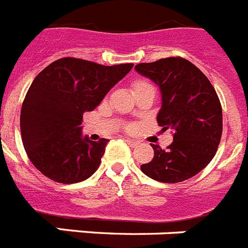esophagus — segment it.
<instances>
[{"mask_svg": "<svg viewBox=\"0 0 248 248\" xmlns=\"http://www.w3.org/2000/svg\"><path fill=\"white\" fill-rule=\"evenodd\" d=\"M125 142H126V144H128V146H129V147H137V146H138V142H137V140H125Z\"/></svg>", "mask_w": 248, "mask_h": 248, "instance_id": "34e87169", "label": "esophagus"}]
</instances>
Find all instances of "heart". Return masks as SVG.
I'll return each mask as SVG.
<instances>
[{
  "label": "heart",
  "instance_id": "1",
  "mask_svg": "<svg viewBox=\"0 0 248 248\" xmlns=\"http://www.w3.org/2000/svg\"><path fill=\"white\" fill-rule=\"evenodd\" d=\"M147 87H151V84H148L147 82H143V80H137V82L133 83V92L134 91L142 90V88H147Z\"/></svg>",
  "mask_w": 248,
  "mask_h": 248
}]
</instances>
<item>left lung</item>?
<instances>
[{
	"instance_id": "obj_1",
	"label": "left lung",
	"mask_w": 248,
	"mask_h": 248,
	"mask_svg": "<svg viewBox=\"0 0 248 248\" xmlns=\"http://www.w3.org/2000/svg\"><path fill=\"white\" fill-rule=\"evenodd\" d=\"M161 92L157 114L162 129H173V143L155 155L140 170L162 183H179L195 177L217 154L223 132V112L217 92L202 71L182 57H168L136 65Z\"/></svg>"
}]
</instances>
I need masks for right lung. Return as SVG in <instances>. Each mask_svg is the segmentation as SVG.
<instances>
[{
    "label": "right lung",
    "instance_id": "add662e5",
    "mask_svg": "<svg viewBox=\"0 0 248 248\" xmlns=\"http://www.w3.org/2000/svg\"><path fill=\"white\" fill-rule=\"evenodd\" d=\"M132 68L64 57L35 77L21 106L20 129L28 157L43 175L71 184L98 169L108 140L83 136V114L93 111Z\"/></svg>",
    "mask_w": 248,
    "mask_h": 248
}]
</instances>
